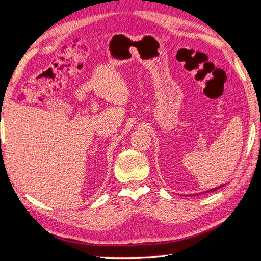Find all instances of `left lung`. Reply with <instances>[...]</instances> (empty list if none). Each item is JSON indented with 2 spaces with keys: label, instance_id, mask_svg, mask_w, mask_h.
Instances as JSON below:
<instances>
[{
  "label": "left lung",
  "instance_id": "8db88e82",
  "mask_svg": "<svg viewBox=\"0 0 261 261\" xmlns=\"http://www.w3.org/2000/svg\"><path fill=\"white\" fill-rule=\"evenodd\" d=\"M223 186L224 185H222V186H220V187H216V188H213V189H211V190H207V191H204V194H206V193H210V191H215L216 189H219V188H221V187H223ZM199 195V194H198Z\"/></svg>",
  "mask_w": 261,
  "mask_h": 261
}]
</instances>
